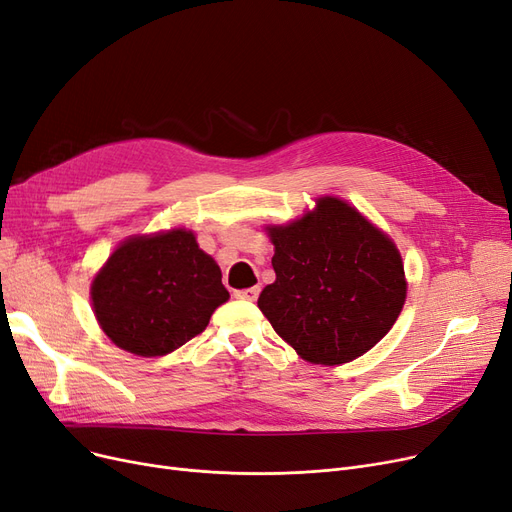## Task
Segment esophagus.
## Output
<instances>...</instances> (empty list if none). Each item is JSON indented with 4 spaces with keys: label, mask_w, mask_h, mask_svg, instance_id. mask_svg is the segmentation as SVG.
Segmentation results:
<instances>
[{
    "label": "esophagus",
    "mask_w": 512,
    "mask_h": 512,
    "mask_svg": "<svg viewBox=\"0 0 512 512\" xmlns=\"http://www.w3.org/2000/svg\"><path fill=\"white\" fill-rule=\"evenodd\" d=\"M236 299H244V301H255L259 297V286L253 288H244V291H234Z\"/></svg>",
    "instance_id": "esophagus-1"
}]
</instances>
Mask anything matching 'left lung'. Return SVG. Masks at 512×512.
<instances>
[{"label":"left lung","instance_id":"8db88e82","mask_svg":"<svg viewBox=\"0 0 512 512\" xmlns=\"http://www.w3.org/2000/svg\"><path fill=\"white\" fill-rule=\"evenodd\" d=\"M268 234L276 280L257 305L303 360L345 364L387 335L406 301L404 265L358 209L324 196L316 211Z\"/></svg>","mask_w":512,"mask_h":512}]
</instances>
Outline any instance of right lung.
Returning <instances> with one entry per match:
<instances>
[{"instance_id": "right-lung-1", "label": "right lung", "mask_w": 512, "mask_h": 512, "mask_svg": "<svg viewBox=\"0 0 512 512\" xmlns=\"http://www.w3.org/2000/svg\"><path fill=\"white\" fill-rule=\"evenodd\" d=\"M228 297L219 265L186 230L125 240L92 284L94 314L106 337L144 358L201 335Z\"/></svg>"}]
</instances>
